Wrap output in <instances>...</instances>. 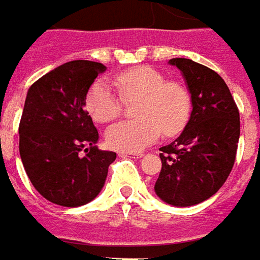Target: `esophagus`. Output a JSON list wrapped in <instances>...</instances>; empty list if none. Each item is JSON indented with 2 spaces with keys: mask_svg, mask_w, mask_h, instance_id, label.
Instances as JSON below:
<instances>
[{
  "mask_svg": "<svg viewBox=\"0 0 260 260\" xmlns=\"http://www.w3.org/2000/svg\"><path fill=\"white\" fill-rule=\"evenodd\" d=\"M120 156H127V158H141V152H120Z\"/></svg>",
  "mask_w": 260,
  "mask_h": 260,
  "instance_id": "obj_1",
  "label": "esophagus"
}]
</instances>
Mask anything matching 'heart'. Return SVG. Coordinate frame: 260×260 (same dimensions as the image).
Wrapping results in <instances>:
<instances>
[{"label": "heart", "mask_w": 260, "mask_h": 260, "mask_svg": "<svg viewBox=\"0 0 260 260\" xmlns=\"http://www.w3.org/2000/svg\"><path fill=\"white\" fill-rule=\"evenodd\" d=\"M115 85L124 101L139 99L136 116L140 119L120 121L108 128L106 141L113 150H143L162 132L165 136L179 133L189 120L190 95L187 89L178 81H167L155 68L140 66L126 70L116 75ZM121 98L106 81H98L88 91L86 108L93 120L109 123L120 116Z\"/></svg>", "instance_id": "1"}]
</instances>
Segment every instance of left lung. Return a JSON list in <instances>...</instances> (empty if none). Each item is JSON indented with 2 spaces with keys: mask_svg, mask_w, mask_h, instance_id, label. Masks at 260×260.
Here are the masks:
<instances>
[{
  "mask_svg": "<svg viewBox=\"0 0 260 260\" xmlns=\"http://www.w3.org/2000/svg\"><path fill=\"white\" fill-rule=\"evenodd\" d=\"M192 99V113L178 139L161 147L162 168L155 193L162 202L189 207L207 200L224 185L235 162L239 112L220 75L189 58H172Z\"/></svg>",
  "mask_w": 260,
  "mask_h": 260,
  "instance_id": "1",
  "label": "left lung"
}]
</instances>
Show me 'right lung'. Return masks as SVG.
<instances>
[{"instance_id":"add662e5","label":"right lung","mask_w":260,"mask_h":260,"mask_svg":"<svg viewBox=\"0 0 260 260\" xmlns=\"http://www.w3.org/2000/svg\"><path fill=\"white\" fill-rule=\"evenodd\" d=\"M105 71L101 62L68 61L27 91L19 154L35 189L51 203L78 207L92 202L116 159L113 151L98 150L99 133L85 110L88 89Z\"/></svg>"}]
</instances>
